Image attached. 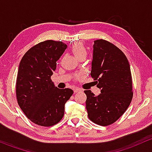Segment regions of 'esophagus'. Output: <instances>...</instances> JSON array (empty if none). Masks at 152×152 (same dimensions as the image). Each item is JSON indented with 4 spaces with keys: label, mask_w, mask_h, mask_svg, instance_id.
I'll return each instance as SVG.
<instances>
[{
    "label": "esophagus",
    "mask_w": 152,
    "mask_h": 152,
    "mask_svg": "<svg viewBox=\"0 0 152 152\" xmlns=\"http://www.w3.org/2000/svg\"><path fill=\"white\" fill-rule=\"evenodd\" d=\"M80 91H82V90L79 88H78V87H75V88H73V92H74L75 93H78V92H80Z\"/></svg>",
    "instance_id": "esophagus-1"
}]
</instances>
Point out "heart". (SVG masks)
Listing matches in <instances>:
<instances>
[{
	"instance_id": "heart-1",
	"label": "heart",
	"mask_w": 152,
	"mask_h": 152,
	"mask_svg": "<svg viewBox=\"0 0 152 152\" xmlns=\"http://www.w3.org/2000/svg\"><path fill=\"white\" fill-rule=\"evenodd\" d=\"M71 50L73 55L77 59H79L81 56H86L87 55V49L85 45L81 42H76V43L73 44L71 48Z\"/></svg>"
}]
</instances>
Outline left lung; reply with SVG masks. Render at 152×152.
<instances>
[{
    "label": "left lung",
    "mask_w": 152,
    "mask_h": 152,
    "mask_svg": "<svg viewBox=\"0 0 152 152\" xmlns=\"http://www.w3.org/2000/svg\"><path fill=\"white\" fill-rule=\"evenodd\" d=\"M92 78L101 89L95 96L85 90L88 118L98 125L115 123L129 106L133 96L130 65L121 50L104 39L94 41Z\"/></svg>",
    "instance_id": "left-lung-1"
}]
</instances>
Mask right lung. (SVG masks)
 Instances as JSON below:
<instances>
[{
    "label": "right lung",
    "mask_w": 152,
    "mask_h": 152,
    "mask_svg": "<svg viewBox=\"0 0 152 152\" xmlns=\"http://www.w3.org/2000/svg\"><path fill=\"white\" fill-rule=\"evenodd\" d=\"M67 48L62 41L45 40L24 54L16 82L18 103L31 121L52 126L64 116L65 104L73 95L71 89H59L50 79L56 61Z\"/></svg>",
    "instance_id": "add662e5"
}]
</instances>
